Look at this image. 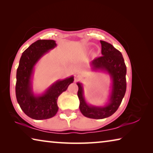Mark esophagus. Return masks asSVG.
Listing matches in <instances>:
<instances>
[{"label":"esophagus","instance_id":"34e87169","mask_svg":"<svg viewBox=\"0 0 153 153\" xmlns=\"http://www.w3.org/2000/svg\"><path fill=\"white\" fill-rule=\"evenodd\" d=\"M75 81H77V80H79L80 78H81V76L79 74H75Z\"/></svg>","mask_w":153,"mask_h":153}]
</instances>
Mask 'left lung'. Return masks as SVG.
I'll list each match as a JSON object with an SVG mask.
<instances>
[{
	"label": "left lung",
	"mask_w": 153,
	"mask_h": 153,
	"mask_svg": "<svg viewBox=\"0 0 153 153\" xmlns=\"http://www.w3.org/2000/svg\"><path fill=\"white\" fill-rule=\"evenodd\" d=\"M102 56L92 61L93 70L102 69L110 75L112 79V89L108 103L104 107L88 105L84 97L82 84L77 83L79 100V110L85 117L100 120L110 117L118 109L126 91V66L121 52L105 41L100 40Z\"/></svg>",
	"instance_id": "1"
}]
</instances>
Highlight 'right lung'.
Listing matches in <instances>:
<instances>
[{
	"label": "right lung",
	"mask_w": 153,
	"mask_h": 153,
	"mask_svg": "<svg viewBox=\"0 0 153 153\" xmlns=\"http://www.w3.org/2000/svg\"><path fill=\"white\" fill-rule=\"evenodd\" d=\"M56 46L55 40H38L32 44L21 56L17 69L15 94L22 110L33 120H47L54 117L59 109V96L65 91L74 80V76L58 80L42 95L33 94L32 87L33 67L45 54Z\"/></svg>",
	"instance_id": "obj_1"
}]
</instances>
